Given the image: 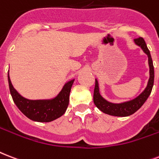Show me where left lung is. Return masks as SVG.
Listing matches in <instances>:
<instances>
[{
	"instance_id": "1",
	"label": "left lung",
	"mask_w": 159,
	"mask_h": 159,
	"mask_svg": "<svg viewBox=\"0 0 159 159\" xmlns=\"http://www.w3.org/2000/svg\"><path fill=\"white\" fill-rule=\"evenodd\" d=\"M134 42L138 46L141 47L143 52L148 57V64H149V71L150 77L148 80L147 88L145 90L140 94V95L133 100L129 102H126L123 103H112L106 101L105 99L100 95L99 93L98 83V81L95 80V88H94V93H93V102L94 104L98 108L101 110L104 113H107L112 116H117V117H127L129 115L133 114L134 112H137L143 103L146 102L148 98L149 97L150 93L152 92V87H153V82H154V68H153V64L152 60L151 57V54L148 48L147 45L145 43V41L143 37H138L134 39Z\"/></svg>"
}]
</instances>
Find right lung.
<instances>
[{
  "label": "right lung",
  "mask_w": 159,
  "mask_h": 159,
  "mask_svg": "<svg viewBox=\"0 0 159 159\" xmlns=\"http://www.w3.org/2000/svg\"><path fill=\"white\" fill-rule=\"evenodd\" d=\"M74 79L66 82L55 98L51 100H28L23 98L15 90L8 73L10 92L12 99L20 112L35 122L48 123L65 113L69 103V95Z\"/></svg>",
  "instance_id": "1"
}]
</instances>
